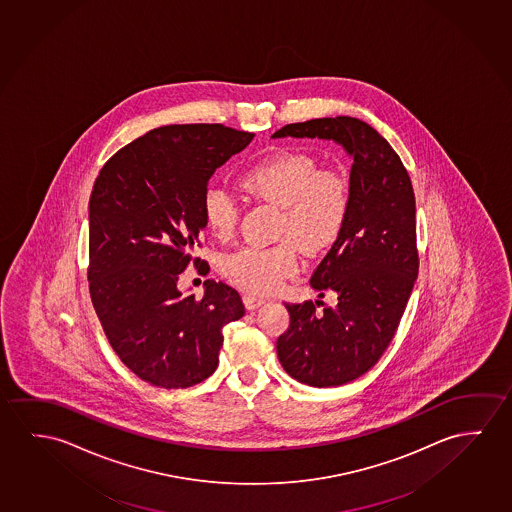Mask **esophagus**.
Masks as SVG:
<instances>
[{"label": "esophagus", "instance_id": "obj_1", "mask_svg": "<svg viewBox=\"0 0 512 512\" xmlns=\"http://www.w3.org/2000/svg\"><path fill=\"white\" fill-rule=\"evenodd\" d=\"M243 301L244 307L248 308V310H255V308H259L262 303H266V298L257 296V294H253V292H244Z\"/></svg>", "mask_w": 512, "mask_h": 512}]
</instances>
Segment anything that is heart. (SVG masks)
<instances>
[{"label":"heart","instance_id":"heart-1","mask_svg":"<svg viewBox=\"0 0 512 512\" xmlns=\"http://www.w3.org/2000/svg\"><path fill=\"white\" fill-rule=\"evenodd\" d=\"M241 186L260 200L280 207L271 246L246 244L223 260L225 275L253 292H269L298 269V250L317 255L328 248L344 227L351 193L349 179L339 168H321L319 161L282 150L241 173ZM202 211L214 236L228 239L239 220V202L230 189L211 184Z\"/></svg>","mask_w":512,"mask_h":512}]
</instances>
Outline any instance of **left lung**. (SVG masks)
Masks as SVG:
<instances>
[{
	"instance_id": "1",
	"label": "left lung",
	"mask_w": 512,
	"mask_h": 512,
	"mask_svg": "<svg viewBox=\"0 0 512 512\" xmlns=\"http://www.w3.org/2000/svg\"><path fill=\"white\" fill-rule=\"evenodd\" d=\"M284 136L335 140L354 158L344 227L310 280L337 303H285L291 324L276 340L291 378L344 385L379 362L408 305L420 264L415 193L390 143L360 118H314L273 134Z\"/></svg>"
}]
</instances>
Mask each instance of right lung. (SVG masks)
<instances>
[{
  "instance_id": "right-lung-1",
  "label": "right lung",
  "mask_w": 512,
  "mask_h": 512,
  "mask_svg": "<svg viewBox=\"0 0 512 512\" xmlns=\"http://www.w3.org/2000/svg\"><path fill=\"white\" fill-rule=\"evenodd\" d=\"M253 133L223 124L149 131L113 154L95 179L88 221V289L118 358L161 388L202 383L218 367L223 328L244 315L239 292L205 280L181 294V273L207 260L202 198L209 179Z\"/></svg>"
}]
</instances>
